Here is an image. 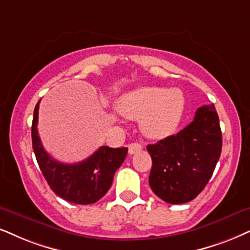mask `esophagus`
Wrapping results in <instances>:
<instances>
[{"label": "esophagus", "instance_id": "obj_1", "mask_svg": "<svg viewBox=\"0 0 250 250\" xmlns=\"http://www.w3.org/2000/svg\"><path fill=\"white\" fill-rule=\"evenodd\" d=\"M143 146L140 143H131L128 145V151H129V154H134L136 152H138V151H141Z\"/></svg>", "mask_w": 250, "mask_h": 250}]
</instances>
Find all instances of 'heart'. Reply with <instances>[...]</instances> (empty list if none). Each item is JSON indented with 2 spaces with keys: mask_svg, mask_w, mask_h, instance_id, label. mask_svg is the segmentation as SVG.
I'll return each instance as SVG.
<instances>
[{
  "mask_svg": "<svg viewBox=\"0 0 250 250\" xmlns=\"http://www.w3.org/2000/svg\"><path fill=\"white\" fill-rule=\"evenodd\" d=\"M186 107L180 88L141 86L120 98L118 109L125 118L142 120V130L150 138H164L178 128Z\"/></svg>",
  "mask_w": 250,
  "mask_h": 250,
  "instance_id": "heart-1",
  "label": "heart"
}]
</instances>
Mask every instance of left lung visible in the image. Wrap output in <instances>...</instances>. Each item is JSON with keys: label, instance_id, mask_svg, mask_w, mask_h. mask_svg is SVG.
Listing matches in <instances>:
<instances>
[{"label": "left lung", "instance_id": "1", "mask_svg": "<svg viewBox=\"0 0 250 250\" xmlns=\"http://www.w3.org/2000/svg\"><path fill=\"white\" fill-rule=\"evenodd\" d=\"M222 145L214 105L200 107L194 120L181 131L147 145L152 159L148 176L151 189L170 204L194 200L212 176Z\"/></svg>", "mask_w": 250, "mask_h": 250}]
</instances>
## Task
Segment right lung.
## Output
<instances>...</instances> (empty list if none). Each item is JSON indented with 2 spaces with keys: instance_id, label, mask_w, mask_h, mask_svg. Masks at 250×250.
<instances>
[{
  "instance_id": "1",
  "label": "right lung",
  "mask_w": 250,
  "mask_h": 250,
  "mask_svg": "<svg viewBox=\"0 0 250 250\" xmlns=\"http://www.w3.org/2000/svg\"><path fill=\"white\" fill-rule=\"evenodd\" d=\"M39 104L33 113L32 146L41 173L50 189L63 200L82 205L96 203L112 186L116 169L127 157L128 147L102 146L81 163H60L46 152L38 135Z\"/></svg>"
}]
</instances>
